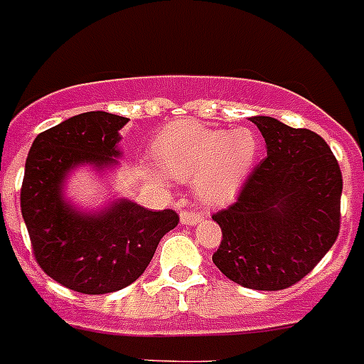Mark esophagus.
Listing matches in <instances>:
<instances>
[{"mask_svg":"<svg viewBox=\"0 0 364 364\" xmlns=\"http://www.w3.org/2000/svg\"><path fill=\"white\" fill-rule=\"evenodd\" d=\"M179 219H181V225H188V227H194V225H198L204 215H200L196 211H181L179 213Z\"/></svg>","mask_w":364,"mask_h":364,"instance_id":"34e87169","label":"esophagus"}]
</instances>
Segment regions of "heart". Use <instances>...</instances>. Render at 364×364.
Instances as JSON below:
<instances>
[{
  "label": "heart",
  "instance_id": "heart-1",
  "mask_svg": "<svg viewBox=\"0 0 364 364\" xmlns=\"http://www.w3.org/2000/svg\"><path fill=\"white\" fill-rule=\"evenodd\" d=\"M259 153L257 136L249 128H208L183 121L166 126L153 145L159 170L176 181L194 179L205 204H223L238 193L253 170ZM151 177L162 181L156 170Z\"/></svg>",
  "mask_w": 364,
  "mask_h": 364
}]
</instances>
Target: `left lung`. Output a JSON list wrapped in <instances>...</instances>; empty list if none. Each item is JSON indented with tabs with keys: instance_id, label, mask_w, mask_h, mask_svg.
Listing matches in <instances>:
<instances>
[{
	"instance_id": "1",
	"label": "left lung",
	"mask_w": 364,
	"mask_h": 364,
	"mask_svg": "<svg viewBox=\"0 0 364 364\" xmlns=\"http://www.w3.org/2000/svg\"><path fill=\"white\" fill-rule=\"evenodd\" d=\"M251 122L264 137L266 159L236 204L213 215L223 230L213 262L242 287L279 291L310 274L336 242L342 171L316 132L262 115Z\"/></svg>"
}]
</instances>
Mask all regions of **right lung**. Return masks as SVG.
Listing matches in <instances>:
<instances>
[{
    "mask_svg": "<svg viewBox=\"0 0 364 364\" xmlns=\"http://www.w3.org/2000/svg\"><path fill=\"white\" fill-rule=\"evenodd\" d=\"M126 122L105 111L70 117L41 132L26 159L20 208L36 259L47 276L77 293H113L136 282L179 223L173 210L153 211L128 198L90 210L68 196V179L79 168L104 177L121 166Z\"/></svg>",
    "mask_w": 364,
    "mask_h": 364,
    "instance_id": "add662e5",
    "label": "right lung"
}]
</instances>
